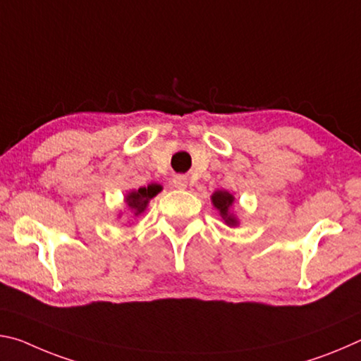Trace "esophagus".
<instances>
[{
  "mask_svg": "<svg viewBox=\"0 0 361 361\" xmlns=\"http://www.w3.org/2000/svg\"><path fill=\"white\" fill-rule=\"evenodd\" d=\"M173 185L175 188H180V189H185L188 186V180L185 175H176L173 178Z\"/></svg>",
  "mask_w": 361,
  "mask_h": 361,
  "instance_id": "1",
  "label": "esophagus"
}]
</instances>
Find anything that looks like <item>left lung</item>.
Returning a JSON list of instances; mask_svg holds the SVG:
<instances>
[{
    "instance_id": "left-lung-1",
    "label": "left lung",
    "mask_w": 361,
    "mask_h": 361,
    "mask_svg": "<svg viewBox=\"0 0 361 361\" xmlns=\"http://www.w3.org/2000/svg\"><path fill=\"white\" fill-rule=\"evenodd\" d=\"M212 202L219 210V213H221V216H223V219H224L226 223H228L229 226H235L237 224L235 218L232 216V215H229V207L232 205V202H234V197H232L229 192L216 191L215 194L212 195Z\"/></svg>"
}]
</instances>
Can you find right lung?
Here are the masks:
<instances>
[{
	"label": "right lung",
	"mask_w": 361,
	"mask_h": 361,
	"mask_svg": "<svg viewBox=\"0 0 361 361\" xmlns=\"http://www.w3.org/2000/svg\"><path fill=\"white\" fill-rule=\"evenodd\" d=\"M159 191H161V186L159 185H149L146 188H140L138 191H132L129 195H127L126 202L129 205V209H132L133 215L138 216L140 213L145 212L146 205H148L149 200L154 197Z\"/></svg>",
	"instance_id": "right-lung-1"
}]
</instances>
